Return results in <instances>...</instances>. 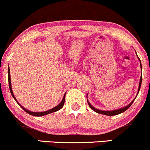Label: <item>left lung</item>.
<instances>
[{"mask_svg":"<svg viewBox=\"0 0 150 150\" xmlns=\"http://www.w3.org/2000/svg\"><path fill=\"white\" fill-rule=\"evenodd\" d=\"M137 58H138V56H137ZM138 59L140 60V58H138ZM140 67H141V69H142V64H141V61H140ZM141 84H142V75H141V77H140V83H139V87H138V91H137V94H138L139 91H140V89ZM137 96H136L135 98L137 97ZM135 98L133 99V100H132V101H131V102L130 103V104H129L128 105V106H124V107H123V108H119V109L113 110V111H101V110H99V109H97V108H94V106H92V105H91L90 103L89 102L88 100H87V103H88L89 107L92 108L93 111H95V112H97V113H100V114L106 115V116H115V115H118V114H119V113H123V112H124V111H126V110L128 109V108L129 107H130V106H131L132 103H133L134 100H135Z\"/></svg>","mask_w":150,"mask_h":150,"instance_id":"1","label":"left lung"}]
</instances>
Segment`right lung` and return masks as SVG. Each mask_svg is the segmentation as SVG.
Returning <instances> with one entry per match:
<instances>
[{"mask_svg":"<svg viewBox=\"0 0 150 150\" xmlns=\"http://www.w3.org/2000/svg\"><path fill=\"white\" fill-rule=\"evenodd\" d=\"M8 82H9V88H10V93H11V95L13 96V97L14 98L15 100L16 101V102L18 103V104L20 105L21 107L23 108L24 111H25L27 113H29L30 115H32V116H45V115H47V114H49V113H53V112H56V111H58V110H60L61 108H63V105H64V102H65V94H64V97H63V99H62L61 102L59 104L57 105V106H56V107L51 108V109L50 110H48V111H43V112H33V111H29V110L26 109L25 108H24L23 106H21L20 104L18 103V101H17V99H15L14 94H13V90H12V87H11V80H10V68L9 67H8Z\"/></svg>","mask_w":150,"mask_h":150,"instance_id":"1","label":"right lung"}]
</instances>
